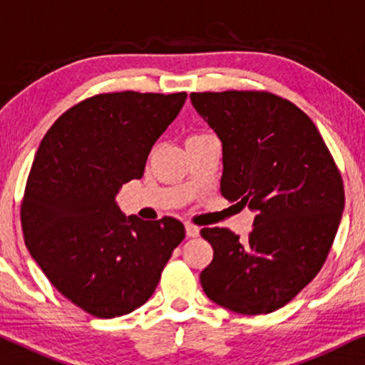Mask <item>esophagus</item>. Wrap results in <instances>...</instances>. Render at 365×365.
I'll return each instance as SVG.
<instances>
[{"label": "esophagus", "instance_id": "esophagus-1", "mask_svg": "<svg viewBox=\"0 0 365 365\" xmlns=\"http://www.w3.org/2000/svg\"><path fill=\"white\" fill-rule=\"evenodd\" d=\"M185 232H187V237H197L198 233H200V228L197 225H193V223H185Z\"/></svg>", "mask_w": 365, "mask_h": 365}]
</instances>
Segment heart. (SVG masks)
I'll list each match as a JSON object with an SVG mask.
<instances>
[{
	"mask_svg": "<svg viewBox=\"0 0 365 365\" xmlns=\"http://www.w3.org/2000/svg\"><path fill=\"white\" fill-rule=\"evenodd\" d=\"M203 135H207V133H197V135H192L190 138H197V137H203Z\"/></svg>",
	"mask_w": 365,
	"mask_h": 365,
	"instance_id": "1",
	"label": "heart"
}]
</instances>
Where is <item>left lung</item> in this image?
I'll use <instances>...</instances> for the list:
<instances>
[{
  "label": "left lung",
  "mask_w": 365,
  "mask_h": 365,
  "mask_svg": "<svg viewBox=\"0 0 365 365\" xmlns=\"http://www.w3.org/2000/svg\"><path fill=\"white\" fill-rule=\"evenodd\" d=\"M223 147L222 195L257 212L245 240L202 228L213 259L203 292L244 315L289 304L322 269L344 210V183L317 126L270 91L192 93Z\"/></svg>",
  "instance_id": "1"
}]
</instances>
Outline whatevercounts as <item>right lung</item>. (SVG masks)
Segmentation results:
<instances>
[{
    "label": "right lung",
    "mask_w": 365,
    "mask_h": 365,
    "mask_svg": "<svg viewBox=\"0 0 365 365\" xmlns=\"http://www.w3.org/2000/svg\"><path fill=\"white\" fill-rule=\"evenodd\" d=\"M185 100V91L100 93L66 110L41 140L21 200L24 244L58 292L93 317L142 307L185 239L177 218H126L115 200L143 177Z\"/></svg>",
    "instance_id": "add662e5"
}]
</instances>
